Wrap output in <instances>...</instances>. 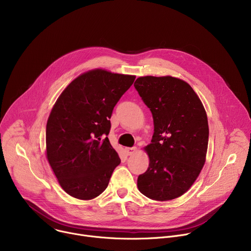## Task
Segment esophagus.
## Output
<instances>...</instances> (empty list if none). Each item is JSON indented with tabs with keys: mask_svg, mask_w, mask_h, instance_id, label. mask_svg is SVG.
<instances>
[{
	"mask_svg": "<svg viewBox=\"0 0 251 251\" xmlns=\"http://www.w3.org/2000/svg\"><path fill=\"white\" fill-rule=\"evenodd\" d=\"M136 151V147H127L125 148V152L127 155H132Z\"/></svg>",
	"mask_w": 251,
	"mask_h": 251,
	"instance_id": "1",
	"label": "esophagus"
}]
</instances>
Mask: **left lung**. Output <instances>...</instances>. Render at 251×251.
<instances>
[{"mask_svg":"<svg viewBox=\"0 0 251 251\" xmlns=\"http://www.w3.org/2000/svg\"><path fill=\"white\" fill-rule=\"evenodd\" d=\"M134 86L153 115L154 135L146 147L150 164L138 176L139 191L155 201L181 197L205 162L208 124L194 89L172 76H144Z\"/></svg>","mask_w":251,"mask_h":251,"instance_id":"obj_1","label":"left lung"}]
</instances>
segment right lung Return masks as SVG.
<instances>
[{"label": "right lung", "instance_id": "1", "mask_svg": "<svg viewBox=\"0 0 251 251\" xmlns=\"http://www.w3.org/2000/svg\"><path fill=\"white\" fill-rule=\"evenodd\" d=\"M134 75L94 69L60 94L47 123V157L61 188L91 200L102 194L121 160L108 134L113 109Z\"/></svg>", "mask_w": 251, "mask_h": 251}]
</instances>
